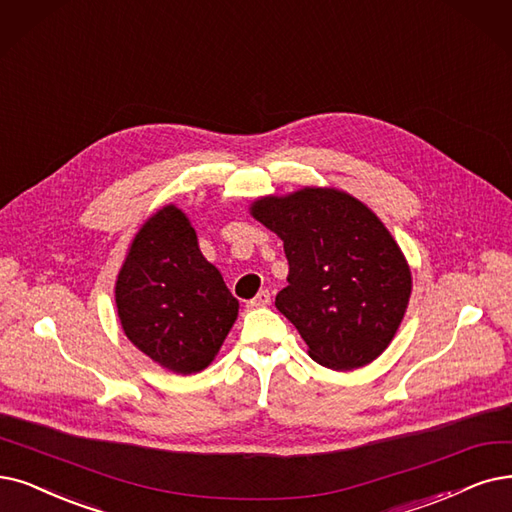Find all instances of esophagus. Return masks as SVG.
I'll use <instances>...</instances> for the list:
<instances>
[{"instance_id": "esophagus-1", "label": "esophagus", "mask_w": 512, "mask_h": 512, "mask_svg": "<svg viewBox=\"0 0 512 512\" xmlns=\"http://www.w3.org/2000/svg\"><path fill=\"white\" fill-rule=\"evenodd\" d=\"M269 304H271V292H269V290L258 292V294L248 302V306H252V309H260V306H269Z\"/></svg>"}]
</instances>
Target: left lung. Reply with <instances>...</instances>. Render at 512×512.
Returning <instances> with one entry per match:
<instances>
[{"label":"left lung","mask_w":512,"mask_h":512,"mask_svg":"<svg viewBox=\"0 0 512 512\" xmlns=\"http://www.w3.org/2000/svg\"><path fill=\"white\" fill-rule=\"evenodd\" d=\"M252 216L277 233L290 264L275 306L336 372L357 370L395 338L412 294V273L380 218L338 189L304 187L252 203Z\"/></svg>","instance_id":"obj_1"}]
</instances>
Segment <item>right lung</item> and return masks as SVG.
<instances>
[{"instance_id":"add662e5","label":"right lung","mask_w":512,"mask_h":512,"mask_svg":"<svg viewBox=\"0 0 512 512\" xmlns=\"http://www.w3.org/2000/svg\"><path fill=\"white\" fill-rule=\"evenodd\" d=\"M115 304L136 349L185 376L214 361L239 311L220 271L203 258L189 218L172 203L132 239Z\"/></svg>"}]
</instances>
